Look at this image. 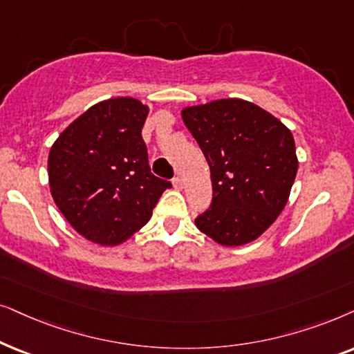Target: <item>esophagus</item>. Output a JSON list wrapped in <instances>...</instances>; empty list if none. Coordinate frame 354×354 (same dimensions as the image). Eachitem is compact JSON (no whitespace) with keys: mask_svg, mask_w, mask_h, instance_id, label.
Wrapping results in <instances>:
<instances>
[{"mask_svg":"<svg viewBox=\"0 0 354 354\" xmlns=\"http://www.w3.org/2000/svg\"><path fill=\"white\" fill-rule=\"evenodd\" d=\"M173 186L176 187V189H183V180H181L180 176L173 178Z\"/></svg>","mask_w":354,"mask_h":354,"instance_id":"1","label":"esophagus"}]
</instances>
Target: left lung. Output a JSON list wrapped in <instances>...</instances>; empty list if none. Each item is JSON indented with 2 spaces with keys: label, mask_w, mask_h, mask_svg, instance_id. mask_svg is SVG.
<instances>
[{
  "label": "left lung",
  "mask_w": 354,
  "mask_h": 354,
  "mask_svg": "<svg viewBox=\"0 0 354 354\" xmlns=\"http://www.w3.org/2000/svg\"><path fill=\"white\" fill-rule=\"evenodd\" d=\"M181 116L205 155L214 189L196 226L221 246L254 241L288 202L298 171L293 134L241 98L187 106Z\"/></svg>",
  "instance_id": "left-lung-1"
}]
</instances>
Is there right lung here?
I'll return each mask as SVG.
<instances>
[{"instance_id": "obj_1", "label": "right lung", "mask_w": 354, "mask_h": 354, "mask_svg": "<svg viewBox=\"0 0 354 354\" xmlns=\"http://www.w3.org/2000/svg\"><path fill=\"white\" fill-rule=\"evenodd\" d=\"M149 106L131 97L103 100L66 128L48 155L50 191L88 241L118 246L139 232L171 183L153 176L142 126Z\"/></svg>"}]
</instances>
